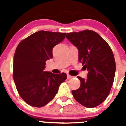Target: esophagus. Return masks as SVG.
<instances>
[{
	"label": "esophagus",
	"instance_id": "1",
	"mask_svg": "<svg viewBox=\"0 0 126 126\" xmlns=\"http://www.w3.org/2000/svg\"><path fill=\"white\" fill-rule=\"evenodd\" d=\"M67 78H68V79H71L73 77V76H71L70 74H67Z\"/></svg>",
	"mask_w": 126,
	"mask_h": 126
}]
</instances>
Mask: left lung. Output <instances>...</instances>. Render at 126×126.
<instances>
[{
  "mask_svg": "<svg viewBox=\"0 0 126 126\" xmlns=\"http://www.w3.org/2000/svg\"><path fill=\"white\" fill-rule=\"evenodd\" d=\"M66 38L78 50V59L88 71L87 79L73 90L74 99L83 106L93 108L105 101L112 88L115 77V61L111 48L97 33L86 30L67 33Z\"/></svg>",
  "mask_w": 126,
  "mask_h": 126,
  "instance_id": "1",
  "label": "left lung"
}]
</instances>
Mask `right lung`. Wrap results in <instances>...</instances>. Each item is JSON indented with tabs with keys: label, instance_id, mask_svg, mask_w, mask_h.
Listing matches in <instances>:
<instances>
[{
	"label": "right lung",
	"instance_id": "obj_1",
	"mask_svg": "<svg viewBox=\"0 0 126 126\" xmlns=\"http://www.w3.org/2000/svg\"><path fill=\"white\" fill-rule=\"evenodd\" d=\"M66 33L38 31L19 43L13 61V79L18 93L28 104L42 107L55 97L64 73L45 71V62L53 57V47L64 40Z\"/></svg>",
	"mask_w": 126,
	"mask_h": 126
}]
</instances>
